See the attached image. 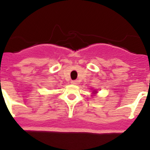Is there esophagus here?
I'll list each match as a JSON object with an SVG mask.
<instances>
[{
    "label": "esophagus",
    "mask_w": 150,
    "mask_h": 150,
    "mask_svg": "<svg viewBox=\"0 0 150 150\" xmlns=\"http://www.w3.org/2000/svg\"><path fill=\"white\" fill-rule=\"evenodd\" d=\"M71 83H72V84H78V81H72Z\"/></svg>",
    "instance_id": "34e87169"
}]
</instances>
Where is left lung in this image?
<instances>
[{
	"mask_svg": "<svg viewBox=\"0 0 150 150\" xmlns=\"http://www.w3.org/2000/svg\"><path fill=\"white\" fill-rule=\"evenodd\" d=\"M93 93H97V91H96V90H93Z\"/></svg>",
	"mask_w": 150,
	"mask_h": 150,
	"instance_id": "1",
	"label": "left lung"
}]
</instances>
